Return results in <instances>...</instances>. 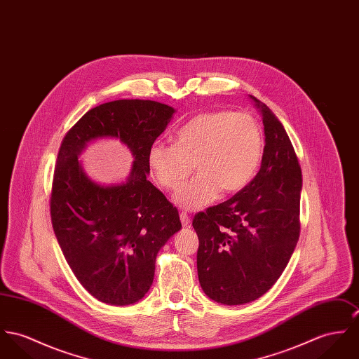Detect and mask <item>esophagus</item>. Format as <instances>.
<instances>
[{
	"label": "esophagus",
	"mask_w": 359,
	"mask_h": 359,
	"mask_svg": "<svg viewBox=\"0 0 359 359\" xmlns=\"http://www.w3.org/2000/svg\"><path fill=\"white\" fill-rule=\"evenodd\" d=\"M180 221L183 226H190V217L187 213H180Z\"/></svg>",
	"instance_id": "esophagus-1"
}]
</instances>
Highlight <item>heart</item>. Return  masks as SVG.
Wrapping results in <instances>:
<instances>
[{
  "mask_svg": "<svg viewBox=\"0 0 359 359\" xmlns=\"http://www.w3.org/2000/svg\"><path fill=\"white\" fill-rule=\"evenodd\" d=\"M264 137L259 123L248 113L208 111L195 116L175 135V144L154 142L147 164L166 190L183 186L173 202L186 210L210 205L220 193L232 195L246 189L261 164Z\"/></svg>",
  "mask_w": 359,
  "mask_h": 359,
  "instance_id": "b5f03b06",
  "label": "heart"
}]
</instances>
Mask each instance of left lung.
I'll list each match as a JSON object with an SVG mask.
<instances>
[{
	"mask_svg": "<svg viewBox=\"0 0 359 359\" xmlns=\"http://www.w3.org/2000/svg\"><path fill=\"white\" fill-rule=\"evenodd\" d=\"M261 169L246 189L194 217L198 278L215 302L245 304L281 276L299 239L302 172L283 124L264 102Z\"/></svg>",
	"mask_w": 359,
	"mask_h": 359,
	"instance_id": "left-lung-1",
	"label": "left lung"
}]
</instances>
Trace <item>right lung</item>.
<instances>
[{"mask_svg": "<svg viewBox=\"0 0 359 359\" xmlns=\"http://www.w3.org/2000/svg\"><path fill=\"white\" fill-rule=\"evenodd\" d=\"M175 109L118 100L87 111L62 139L55 168L50 216L57 242L83 287L113 306L137 304L150 290L160 248L182 228L177 209L149 180V147ZM98 138H120L135 163L121 184L101 185L79 157Z\"/></svg>", "mask_w": 359, "mask_h": 359, "instance_id": "right-lung-1", "label": "right lung"}]
</instances>
